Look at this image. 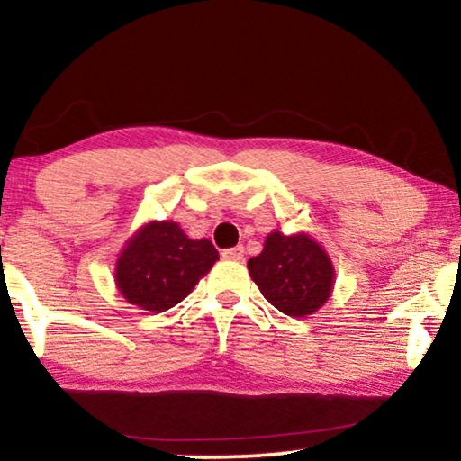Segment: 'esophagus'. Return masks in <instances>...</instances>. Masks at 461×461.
<instances>
[{
    "mask_svg": "<svg viewBox=\"0 0 461 461\" xmlns=\"http://www.w3.org/2000/svg\"><path fill=\"white\" fill-rule=\"evenodd\" d=\"M221 256H223L225 260H236V262L244 260V246H236V248H228V249H223Z\"/></svg>",
    "mask_w": 461,
    "mask_h": 461,
    "instance_id": "34e87169",
    "label": "esophagus"
}]
</instances>
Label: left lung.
Masks as SVG:
<instances>
[{
	"label": "left lung",
	"mask_w": 461,
	"mask_h": 461,
	"mask_svg": "<svg viewBox=\"0 0 461 461\" xmlns=\"http://www.w3.org/2000/svg\"><path fill=\"white\" fill-rule=\"evenodd\" d=\"M248 270L264 299L288 317L313 315L330 301L335 285L330 254L305 231H270L262 252L248 260Z\"/></svg>",
	"instance_id": "8db88e82"
}]
</instances>
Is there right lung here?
I'll return each mask as SVG.
<instances>
[{
	"instance_id": "obj_1",
	"label": "right lung",
	"mask_w": 461,
	"mask_h": 461,
	"mask_svg": "<svg viewBox=\"0 0 461 461\" xmlns=\"http://www.w3.org/2000/svg\"><path fill=\"white\" fill-rule=\"evenodd\" d=\"M217 260L209 240H191L176 221H148L118 254L115 286L130 305L162 313L181 303Z\"/></svg>"
}]
</instances>
